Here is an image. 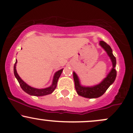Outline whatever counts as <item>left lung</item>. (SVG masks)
<instances>
[{"label":"left lung","instance_id":"8db88e82","mask_svg":"<svg viewBox=\"0 0 133 133\" xmlns=\"http://www.w3.org/2000/svg\"><path fill=\"white\" fill-rule=\"evenodd\" d=\"M99 45L107 52V55L110 58L112 63V68L107 75V77L103 80L99 84L94 86L86 87L82 86L80 83L79 78L75 72H73L75 88L79 96L87 98H99L106 92L108 88L110 86L111 84L114 83L117 76V71L115 70L116 66V58L112 53V49L109 45H108L104 41H100Z\"/></svg>","mask_w":133,"mask_h":133}]
</instances>
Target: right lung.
Wrapping results in <instances>:
<instances>
[{
  "label": "right lung",
  "mask_w": 133,
  "mask_h": 133,
  "mask_svg": "<svg viewBox=\"0 0 133 133\" xmlns=\"http://www.w3.org/2000/svg\"><path fill=\"white\" fill-rule=\"evenodd\" d=\"M17 62H18V61H17V60H16L15 64V65H14V74H15V76L16 77V78H17L19 85H20L21 89L23 90L25 92H26L28 95L35 96H45L51 94L54 91H55L56 88L57 82H58V79H59V77H60L61 73H62L63 70V69L59 70L58 72L55 73V75H54L53 80H52V82L51 85H50L48 88H44V89H37V88H32V87L28 85V84H27L26 82H24V81L20 78V77L18 75V73H17L16 69Z\"/></svg>",
  "instance_id": "1"
}]
</instances>
